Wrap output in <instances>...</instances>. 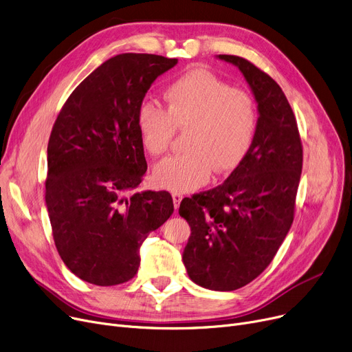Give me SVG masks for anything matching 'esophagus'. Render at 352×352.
Returning a JSON list of instances; mask_svg holds the SVG:
<instances>
[{"mask_svg":"<svg viewBox=\"0 0 352 352\" xmlns=\"http://www.w3.org/2000/svg\"><path fill=\"white\" fill-rule=\"evenodd\" d=\"M172 197H173V205H175V209H177V208L180 206V202H182L183 196H182L180 193L175 192V193H172Z\"/></svg>","mask_w":352,"mask_h":352,"instance_id":"1","label":"esophagus"}]
</instances>
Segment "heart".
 I'll return each instance as SVG.
<instances>
[{
	"mask_svg": "<svg viewBox=\"0 0 352 352\" xmlns=\"http://www.w3.org/2000/svg\"><path fill=\"white\" fill-rule=\"evenodd\" d=\"M167 110L144 102L138 111L143 147L152 156L169 148L177 130H189L186 155L160 160L153 169L156 185L173 192H190L212 172L228 173L242 162L252 144L256 107L252 96L204 69L179 77L166 91Z\"/></svg>",
	"mask_w": 352,
	"mask_h": 352,
	"instance_id": "obj_1",
	"label": "heart"
}]
</instances>
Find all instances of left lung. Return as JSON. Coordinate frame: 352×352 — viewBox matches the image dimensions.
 <instances>
[{
  "label": "left lung",
  "instance_id": "1",
  "mask_svg": "<svg viewBox=\"0 0 352 352\" xmlns=\"http://www.w3.org/2000/svg\"><path fill=\"white\" fill-rule=\"evenodd\" d=\"M216 58L245 77L258 122L248 153L222 185L182 200L179 214L190 226L182 259L199 287L235 291L266 270L288 235L302 144L288 100L270 76L236 56Z\"/></svg>",
  "mask_w": 352,
  "mask_h": 352
}]
</instances>
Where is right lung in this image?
<instances>
[{
	"instance_id": "1",
	"label": "right lung",
	"mask_w": 352,
	"mask_h": 352,
	"mask_svg": "<svg viewBox=\"0 0 352 352\" xmlns=\"http://www.w3.org/2000/svg\"><path fill=\"white\" fill-rule=\"evenodd\" d=\"M176 64L133 53L104 61L72 93L52 130L45 205L54 242L65 266L93 285L135 276L142 243L173 213L169 192H131L147 170L139 107Z\"/></svg>"
}]
</instances>
